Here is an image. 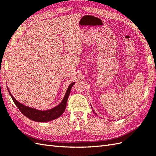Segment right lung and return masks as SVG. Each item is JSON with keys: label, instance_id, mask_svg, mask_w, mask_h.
Returning <instances> with one entry per match:
<instances>
[{"label": "right lung", "instance_id": "1", "mask_svg": "<svg viewBox=\"0 0 156 156\" xmlns=\"http://www.w3.org/2000/svg\"><path fill=\"white\" fill-rule=\"evenodd\" d=\"M74 83L75 82H73V83L70 84V85H69L67 91H66V94L64 96V98L61 102V103L58 105L57 107L48 111H39L37 110V109L30 108L25 105H23V104L19 102L13 97V96L10 92L9 88L7 89L11 97L13 102H15V104L18 107L19 111L22 112V114H23L32 121L37 122H48L54 120V119L60 117L64 113L66 107V103H67L69 93H70L71 88L73 87V85L74 84Z\"/></svg>", "mask_w": 156, "mask_h": 156}]
</instances>
